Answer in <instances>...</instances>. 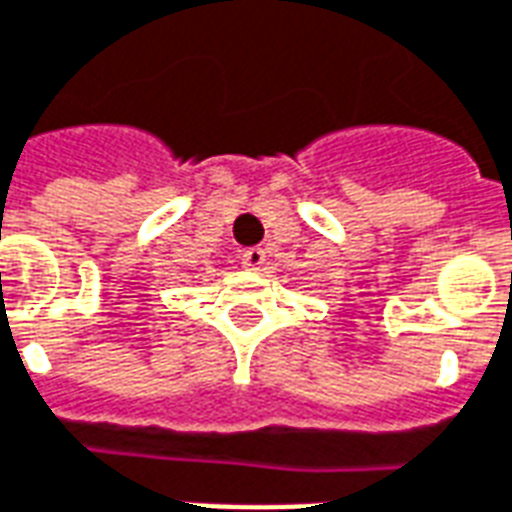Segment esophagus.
Segmentation results:
<instances>
[{
	"label": "esophagus",
	"mask_w": 512,
	"mask_h": 512,
	"mask_svg": "<svg viewBox=\"0 0 512 512\" xmlns=\"http://www.w3.org/2000/svg\"><path fill=\"white\" fill-rule=\"evenodd\" d=\"M240 259L245 270H259L261 264H264V251L261 248H248V251H242Z\"/></svg>",
	"instance_id": "esophagus-1"
}]
</instances>
